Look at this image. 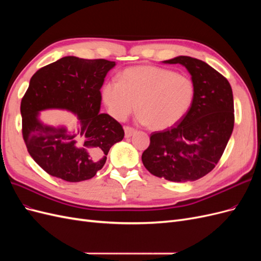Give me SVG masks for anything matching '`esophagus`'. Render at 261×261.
<instances>
[{
  "label": "esophagus",
  "instance_id": "esophagus-1",
  "mask_svg": "<svg viewBox=\"0 0 261 261\" xmlns=\"http://www.w3.org/2000/svg\"><path fill=\"white\" fill-rule=\"evenodd\" d=\"M124 132H125V137H130L133 134H135L136 129L130 127V126H125Z\"/></svg>",
  "mask_w": 261,
  "mask_h": 261
}]
</instances>
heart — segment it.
<instances>
[{
  "mask_svg": "<svg viewBox=\"0 0 261 261\" xmlns=\"http://www.w3.org/2000/svg\"><path fill=\"white\" fill-rule=\"evenodd\" d=\"M102 99L115 118L125 121L137 108L139 121L153 129L171 127L191 109L195 86L187 75L153 65L125 69L118 82L102 87Z\"/></svg>",
  "mask_w": 261,
  "mask_h": 261,
  "instance_id": "b5f03b06",
  "label": "heart"
}]
</instances>
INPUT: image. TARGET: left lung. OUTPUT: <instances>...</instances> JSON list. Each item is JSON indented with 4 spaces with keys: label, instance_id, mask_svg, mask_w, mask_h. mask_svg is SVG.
<instances>
[{
    "label": "left lung",
    "instance_id": "1",
    "mask_svg": "<svg viewBox=\"0 0 261 261\" xmlns=\"http://www.w3.org/2000/svg\"><path fill=\"white\" fill-rule=\"evenodd\" d=\"M164 63L181 64L188 69L195 97L180 121L150 135V145L141 160L158 177L178 183L196 180L215 169L232 135V88L222 74L201 60L177 57Z\"/></svg>",
    "mask_w": 261,
    "mask_h": 261
}]
</instances>
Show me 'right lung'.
<instances>
[{
    "instance_id": "add662e5",
    "label": "right lung",
    "mask_w": 261,
    "mask_h": 261,
    "mask_svg": "<svg viewBox=\"0 0 261 261\" xmlns=\"http://www.w3.org/2000/svg\"><path fill=\"white\" fill-rule=\"evenodd\" d=\"M115 62L65 57L41 67L31 77L20 103L21 133L31 158L48 174L76 183L102 169L110 148L124 138L122 125L100 113L101 87ZM66 108L80 120L67 132L41 124L39 111Z\"/></svg>"
}]
</instances>
